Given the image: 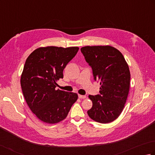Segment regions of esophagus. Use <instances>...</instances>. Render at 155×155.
Returning <instances> with one entry per match:
<instances>
[{
  "instance_id": "esophagus-1",
  "label": "esophagus",
  "mask_w": 155,
  "mask_h": 155,
  "mask_svg": "<svg viewBox=\"0 0 155 155\" xmlns=\"http://www.w3.org/2000/svg\"><path fill=\"white\" fill-rule=\"evenodd\" d=\"M78 98H80V99H85V98H86V95H78Z\"/></svg>"
}]
</instances>
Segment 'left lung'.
Segmentation results:
<instances>
[{"label": "left lung", "mask_w": 155, "mask_h": 155, "mask_svg": "<svg viewBox=\"0 0 155 155\" xmlns=\"http://www.w3.org/2000/svg\"><path fill=\"white\" fill-rule=\"evenodd\" d=\"M100 82L99 94L89 95L92 108L87 111L91 119L100 123L112 122L124 108L130 85V72L124 57L111 46H86L81 49Z\"/></svg>", "instance_id": "obj_1"}]
</instances>
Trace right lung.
Returning <instances> with one entry per match:
<instances>
[{"label":"right lung","instance_id":"add662e5","mask_svg":"<svg viewBox=\"0 0 155 155\" xmlns=\"http://www.w3.org/2000/svg\"><path fill=\"white\" fill-rule=\"evenodd\" d=\"M78 51L77 47H41L27 58L21 77L22 92L31 110L42 121L53 124L64 120L77 101L76 93L55 87Z\"/></svg>","mask_w":155,"mask_h":155}]
</instances>
